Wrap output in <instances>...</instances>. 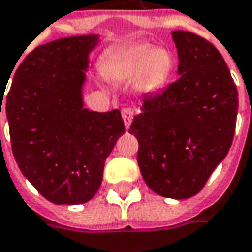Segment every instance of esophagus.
<instances>
[{"instance_id":"1","label":"esophagus","mask_w":252,"mask_h":252,"mask_svg":"<svg viewBox=\"0 0 252 252\" xmlns=\"http://www.w3.org/2000/svg\"><path fill=\"white\" fill-rule=\"evenodd\" d=\"M121 115H123V120H124V124H126V128H129L131 126V121H132V118H134V111L129 108V107H126V108H123L121 110Z\"/></svg>"}]
</instances>
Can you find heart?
<instances>
[{
	"mask_svg": "<svg viewBox=\"0 0 252 252\" xmlns=\"http://www.w3.org/2000/svg\"><path fill=\"white\" fill-rule=\"evenodd\" d=\"M170 56L166 50H151L148 46H135L120 55L107 67V76L111 80H126L141 74L139 89L154 90L168 77Z\"/></svg>",
	"mask_w": 252,
	"mask_h": 252,
	"instance_id": "heart-1",
	"label": "heart"
}]
</instances>
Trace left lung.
Here are the masks:
<instances>
[{
	"label": "left lung",
	"instance_id": "left-lung-1",
	"mask_svg": "<svg viewBox=\"0 0 252 252\" xmlns=\"http://www.w3.org/2000/svg\"><path fill=\"white\" fill-rule=\"evenodd\" d=\"M179 79L142 98L129 134L148 186L163 197L202 190L234 138L238 92L221 53L202 36L173 31Z\"/></svg>",
	"mask_w": 252,
	"mask_h": 252
}]
</instances>
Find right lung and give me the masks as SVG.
Returning a JSON list of instances; mask_svg holds the SVG:
<instances>
[{
    "instance_id": "add662e5",
    "label": "right lung",
    "mask_w": 252,
    "mask_h": 252,
    "mask_svg": "<svg viewBox=\"0 0 252 252\" xmlns=\"http://www.w3.org/2000/svg\"><path fill=\"white\" fill-rule=\"evenodd\" d=\"M97 42V35H83L38 46L19 64L5 97L14 158L22 175L55 204L93 199L105 159L126 132L120 110L83 107L89 53ZM0 98L1 118L4 94Z\"/></svg>"
}]
</instances>
